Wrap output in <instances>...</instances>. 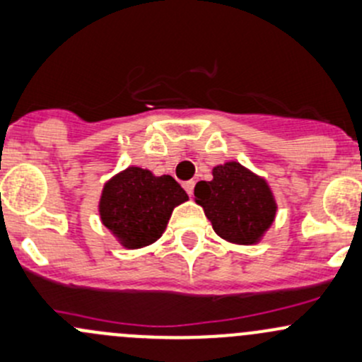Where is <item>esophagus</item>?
Here are the masks:
<instances>
[{"label":"esophagus","mask_w":362,"mask_h":362,"mask_svg":"<svg viewBox=\"0 0 362 362\" xmlns=\"http://www.w3.org/2000/svg\"><path fill=\"white\" fill-rule=\"evenodd\" d=\"M194 180H187V182H184V189H185V192L189 194V196H192V192H194Z\"/></svg>","instance_id":"1"}]
</instances>
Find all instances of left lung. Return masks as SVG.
<instances>
[{
  "label": "left lung",
  "instance_id": "1",
  "mask_svg": "<svg viewBox=\"0 0 362 362\" xmlns=\"http://www.w3.org/2000/svg\"><path fill=\"white\" fill-rule=\"evenodd\" d=\"M211 175L210 182H197L194 199L204 210L213 230L232 245L260 243L277 213L269 182L238 161L216 165Z\"/></svg>",
  "mask_w": 362,
  "mask_h": 362
}]
</instances>
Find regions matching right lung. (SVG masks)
<instances>
[{
	"mask_svg": "<svg viewBox=\"0 0 362 362\" xmlns=\"http://www.w3.org/2000/svg\"><path fill=\"white\" fill-rule=\"evenodd\" d=\"M187 192L170 175L156 177L151 170L128 166L109 178L98 201L102 223L123 248H146L166 230Z\"/></svg>",
	"mask_w": 362,
	"mask_h": 362,
	"instance_id": "1",
	"label": "right lung"
}]
</instances>
